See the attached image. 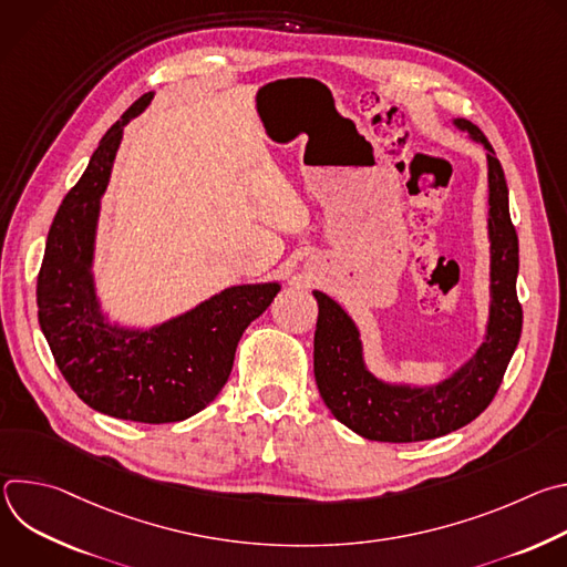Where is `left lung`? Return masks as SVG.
<instances>
[{
  "label": "left lung",
  "instance_id": "obj_1",
  "mask_svg": "<svg viewBox=\"0 0 567 567\" xmlns=\"http://www.w3.org/2000/svg\"><path fill=\"white\" fill-rule=\"evenodd\" d=\"M487 150L489 179V320L484 341L449 379L433 385L388 383L363 359L357 322L328 293L313 291L318 320L313 334V377L332 415L365 440L422 442L473 422L496 396L520 341L523 309L516 296L518 235L509 217V190L492 143L466 118H453Z\"/></svg>",
  "mask_w": 567,
  "mask_h": 567
}]
</instances>
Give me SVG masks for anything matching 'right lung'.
<instances>
[{
    "mask_svg": "<svg viewBox=\"0 0 567 567\" xmlns=\"http://www.w3.org/2000/svg\"><path fill=\"white\" fill-rule=\"evenodd\" d=\"M143 94L101 138L90 166L62 199L38 276V320L55 365L90 409L141 424H168L204 411L228 381L235 348L274 302L280 282L235 285L150 330L107 320L94 280L101 197L125 125Z\"/></svg>",
    "mask_w": 567,
    "mask_h": 567,
    "instance_id": "add662e5",
    "label": "right lung"
}]
</instances>
